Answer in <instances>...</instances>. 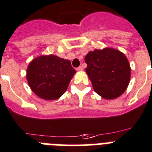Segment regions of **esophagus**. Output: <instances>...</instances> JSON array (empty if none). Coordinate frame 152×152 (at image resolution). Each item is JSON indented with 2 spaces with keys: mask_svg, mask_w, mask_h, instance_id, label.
Masks as SVG:
<instances>
[{
  "mask_svg": "<svg viewBox=\"0 0 152 152\" xmlns=\"http://www.w3.org/2000/svg\"><path fill=\"white\" fill-rule=\"evenodd\" d=\"M83 67L82 66H80V67H78V68H76V71H78V72H81V71H83Z\"/></svg>",
  "mask_w": 152,
  "mask_h": 152,
  "instance_id": "obj_1",
  "label": "esophagus"
}]
</instances>
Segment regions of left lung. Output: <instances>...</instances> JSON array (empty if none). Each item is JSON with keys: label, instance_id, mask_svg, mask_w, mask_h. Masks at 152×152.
Wrapping results in <instances>:
<instances>
[{"label": "left lung", "instance_id": "obj_1", "mask_svg": "<svg viewBox=\"0 0 152 152\" xmlns=\"http://www.w3.org/2000/svg\"><path fill=\"white\" fill-rule=\"evenodd\" d=\"M86 72L94 91L106 100L123 94L130 83L131 67L125 55L111 48L95 49L85 56Z\"/></svg>", "mask_w": 152, "mask_h": 152}]
</instances>
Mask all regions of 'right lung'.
Returning <instances> with one entry per match:
<instances>
[{"label":"right lung","mask_w":152,"mask_h":152,"mask_svg":"<svg viewBox=\"0 0 152 152\" xmlns=\"http://www.w3.org/2000/svg\"><path fill=\"white\" fill-rule=\"evenodd\" d=\"M75 73L69 60L48 55L37 57L29 63L26 77L31 90L38 96L53 100L65 94Z\"/></svg>","instance_id":"obj_1"}]
</instances>
